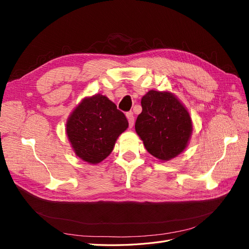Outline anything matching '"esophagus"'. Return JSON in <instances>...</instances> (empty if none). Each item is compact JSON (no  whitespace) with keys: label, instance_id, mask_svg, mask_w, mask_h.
<instances>
[{"label":"esophagus","instance_id":"34e87169","mask_svg":"<svg viewBox=\"0 0 249 249\" xmlns=\"http://www.w3.org/2000/svg\"><path fill=\"white\" fill-rule=\"evenodd\" d=\"M125 116H126L127 120H129V126L133 127V125H134V115H133V113L132 112H127L126 114H125Z\"/></svg>","mask_w":249,"mask_h":249}]
</instances>
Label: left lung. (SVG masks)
<instances>
[{"label": "left lung", "mask_w": 249, "mask_h": 249, "mask_svg": "<svg viewBox=\"0 0 249 249\" xmlns=\"http://www.w3.org/2000/svg\"><path fill=\"white\" fill-rule=\"evenodd\" d=\"M141 106L135 130L147 152L162 162L182 154L193 130L183 103L169 91L149 90L142 96Z\"/></svg>", "instance_id": "1"}]
</instances>
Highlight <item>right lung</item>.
<instances>
[{"mask_svg":"<svg viewBox=\"0 0 249 249\" xmlns=\"http://www.w3.org/2000/svg\"><path fill=\"white\" fill-rule=\"evenodd\" d=\"M129 126L126 117L107 96L84 97L66 122V135L80 159L99 164L111 154L115 142Z\"/></svg>","mask_w":249,"mask_h":249,"instance_id":"obj_1","label":"right lung"}]
</instances>
